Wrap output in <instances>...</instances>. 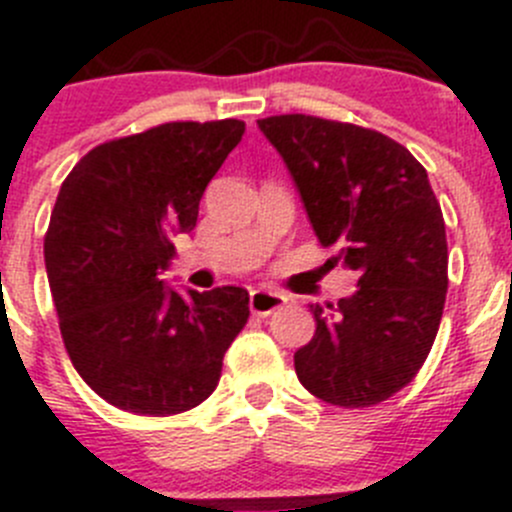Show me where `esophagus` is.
<instances>
[{
	"instance_id": "obj_1",
	"label": "esophagus",
	"mask_w": 512,
	"mask_h": 512,
	"mask_svg": "<svg viewBox=\"0 0 512 512\" xmlns=\"http://www.w3.org/2000/svg\"><path fill=\"white\" fill-rule=\"evenodd\" d=\"M285 301H288V298H285L283 293H275V290H252L250 311L255 313V316H270L273 311L283 308Z\"/></svg>"
}]
</instances>
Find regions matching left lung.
I'll return each instance as SVG.
<instances>
[{"mask_svg":"<svg viewBox=\"0 0 512 512\" xmlns=\"http://www.w3.org/2000/svg\"><path fill=\"white\" fill-rule=\"evenodd\" d=\"M296 181L308 222L359 290L311 306L316 334L296 375L316 398L370 408L403 390L434 347L449 288L441 206L426 168L400 142L308 114L257 119Z\"/></svg>","mask_w":512,"mask_h":512,"instance_id":"8db88e82","label":"left lung"}]
</instances>
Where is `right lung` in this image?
I'll return each mask as SVG.
<instances>
[{
    "label": "right lung",
    "instance_id": "1",
    "mask_svg": "<svg viewBox=\"0 0 512 512\" xmlns=\"http://www.w3.org/2000/svg\"><path fill=\"white\" fill-rule=\"evenodd\" d=\"M245 122H168L94 147L73 165L45 234V270L73 367L137 416L204 403L250 319L237 285L178 293L160 273Z\"/></svg>",
    "mask_w": 512,
    "mask_h": 512
}]
</instances>
